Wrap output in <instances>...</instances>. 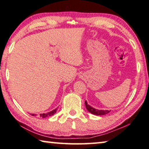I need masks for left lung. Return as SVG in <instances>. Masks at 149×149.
I'll return each instance as SVG.
<instances>
[{
  "label": "left lung",
  "mask_w": 149,
  "mask_h": 149,
  "mask_svg": "<svg viewBox=\"0 0 149 149\" xmlns=\"http://www.w3.org/2000/svg\"><path fill=\"white\" fill-rule=\"evenodd\" d=\"M85 106L86 109H87L89 112L92 114L93 115H98V116H101V115H106L107 113H109L111 110H99V109H96L95 108L93 107L91 105H89L87 104V102L85 100Z\"/></svg>",
  "instance_id": "obj_1"
}]
</instances>
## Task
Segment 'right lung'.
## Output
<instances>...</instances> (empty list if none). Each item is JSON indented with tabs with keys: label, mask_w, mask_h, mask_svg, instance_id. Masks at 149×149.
Here are the masks:
<instances>
[{
	"label": "right lung",
	"mask_w": 149,
	"mask_h": 149,
	"mask_svg": "<svg viewBox=\"0 0 149 149\" xmlns=\"http://www.w3.org/2000/svg\"><path fill=\"white\" fill-rule=\"evenodd\" d=\"M56 110H57V109H53V111H50V112H48V113H42V114H40V117L45 118V117H51V116H52L54 114H55L56 112ZM31 115L32 116H34V117H36V114H31Z\"/></svg>",
	"instance_id": "right-lung-1"
}]
</instances>
